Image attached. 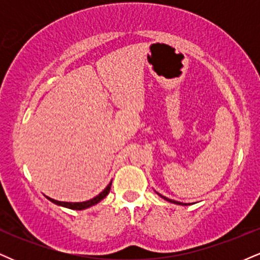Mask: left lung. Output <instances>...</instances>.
<instances>
[{"instance_id": "obj_1", "label": "left lung", "mask_w": 260, "mask_h": 260, "mask_svg": "<svg viewBox=\"0 0 260 260\" xmlns=\"http://www.w3.org/2000/svg\"><path fill=\"white\" fill-rule=\"evenodd\" d=\"M155 193H156V194H157V196H160V197H161V198H162V199H165V201H166V202H170V203H174V204H177V205H187V204H186V203H181V202H177V201H172V199H169V198H166V197L161 196V194H160V193H157V192H156V190H155Z\"/></svg>"}]
</instances>
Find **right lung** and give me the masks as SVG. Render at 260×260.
Returning <instances> with one entry per match:
<instances>
[{
	"mask_svg": "<svg viewBox=\"0 0 260 260\" xmlns=\"http://www.w3.org/2000/svg\"><path fill=\"white\" fill-rule=\"evenodd\" d=\"M111 184H112V181L110 182L109 184H107V187L103 190V192H100L96 197H94V198L89 199V201H85V202H77V203H73V202H59V201H56V199L50 198V197H46V198L49 199L50 202H52L53 204L59 205V207L73 209V210H84V209L90 208V207H92V205L98 204V203L103 201V199L105 198L107 194H109L110 189H111Z\"/></svg>",
	"mask_w": 260,
	"mask_h": 260,
	"instance_id": "add662e5",
	"label": "right lung"
}]
</instances>
